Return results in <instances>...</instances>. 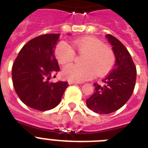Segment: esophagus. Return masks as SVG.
Listing matches in <instances>:
<instances>
[{
    "mask_svg": "<svg viewBox=\"0 0 148 148\" xmlns=\"http://www.w3.org/2000/svg\"><path fill=\"white\" fill-rule=\"evenodd\" d=\"M69 84L72 85V84H80L79 82H74V81H69Z\"/></svg>",
    "mask_w": 148,
    "mask_h": 148,
    "instance_id": "34e87169",
    "label": "esophagus"
}]
</instances>
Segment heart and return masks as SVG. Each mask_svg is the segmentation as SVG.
<instances>
[{"label":"heart","instance_id":"heart-1","mask_svg":"<svg viewBox=\"0 0 148 148\" xmlns=\"http://www.w3.org/2000/svg\"><path fill=\"white\" fill-rule=\"evenodd\" d=\"M73 45L80 53H86L82 64L85 66L67 65L62 75L70 81L81 82L90 80L95 74L101 76L112 69L115 63V56L112 49L104 45L103 42L95 37H83L73 40ZM58 61L62 65L73 61L75 51L66 42H61L55 51Z\"/></svg>","mask_w":148,"mask_h":148}]
</instances>
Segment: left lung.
I'll use <instances>...</instances> for the list:
<instances>
[{"label":"left lung","instance_id":"obj_1","mask_svg":"<svg viewBox=\"0 0 148 148\" xmlns=\"http://www.w3.org/2000/svg\"><path fill=\"white\" fill-rule=\"evenodd\" d=\"M106 38L112 45L116 58L114 68L102 82L94 83L95 90L86 99L88 108L99 114H108L121 108L134 90L137 70L129 51L117 38L111 35Z\"/></svg>","mask_w":148,"mask_h":148}]
</instances>
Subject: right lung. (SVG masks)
<instances>
[{"label": "right lung", "instance_id": "right-lung-1", "mask_svg": "<svg viewBox=\"0 0 148 148\" xmlns=\"http://www.w3.org/2000/svg\"><path fill=\"white\" fill-rule=\"evenodd\" d=\"M59 34L38 36L25 45L12 66L14 90L21 101L37 110L55 108L69 86L67 82H51V74L60 69L54 51Z\"/></svg>", "mask_w": 148, "mask_h": 148}]
</instances>
